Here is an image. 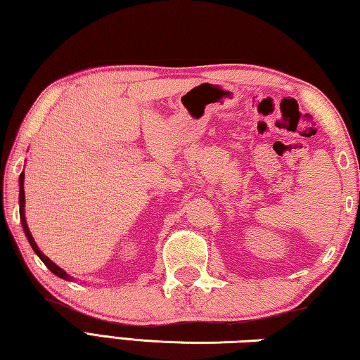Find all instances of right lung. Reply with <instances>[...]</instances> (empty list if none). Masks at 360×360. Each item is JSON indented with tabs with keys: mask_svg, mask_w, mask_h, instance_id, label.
I'll use <instances>...</instances> for the list:
<instances>
[{
	"mask_svg": "<svg viewBox=\"0 0 360 360\" xmlns=\"http://www.w3.org/2000/svg\"><path fill=\"white\" fill-rule=\"evenodd\" d=\"M23 178H25V174H20V178H19V186H20V193H19V205H20V221H22V227H23V231H25V235H27V238H28V241H30V245H32V248H33V251L38 254V257L44 262L46 264V266L49 268V270H51L53 275H57L58 278H63V279H70L71 276H68L66 275V273L62 270V268L60 266H57L56 264H53V262L49 259V257H46L44 254H42L41 251H39V248H38V245H36L34 243V240H33V236H32V231H30V229H28V225H27V221H25V208H23V206H25V192H23Z\"/></svg>",
	"mask_w": 360,
	"mask_h": 360,
	"instance_id": "1",
	"label": "right lung"
}]
</instances>
